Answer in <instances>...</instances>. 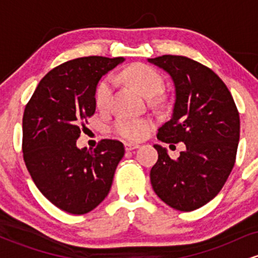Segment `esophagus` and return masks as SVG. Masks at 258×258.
Here are the masks:
<instances>
[{"mask_svg": "<svg viewBox=\"0 0 258 258\" xmlns=\"http://www.w3.org/2000/svg\"><path fill=\"white\" fill-rule=\"evenodd\" d=\"M137 148H139L138 144H133V143H125V149L127 150V152H131V150H133V149H137Z\"/></svg>", "mask_w": 258, "mask_h": 258, "instance_id": "esophagus-1", "label": "esophagus"}]
</instances>
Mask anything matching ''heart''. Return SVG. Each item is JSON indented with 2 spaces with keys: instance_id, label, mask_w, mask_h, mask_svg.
<instances>
[{
  "instance_id": "heart-1",
  "label": "heart",
  "mask_w": 258,
  "mask_h": 258,
  "mask_svg": "<svg viewBox=\"0 0 258 258\" xmlns=\"http://www.w3.org/2000/svg\"><path fill=\"white\" fill-rule=\"evenodd\" d=\"M117 79L123 80L127 84L137 88L143 96H156L164 88V79L155 68L147 64H133L122 70ZM112 91H114V79L111 76H105L98 82L94 91V103L100 110H106L110 106ZM152 127V122L147 119H132V117H120L115 121L112 130L127 141L137 142L147 136Z\"/></svg>"
}]
</instances>
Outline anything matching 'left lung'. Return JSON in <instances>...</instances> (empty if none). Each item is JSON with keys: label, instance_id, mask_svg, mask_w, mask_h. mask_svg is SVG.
<instances>
[{"label": "left lung", "instance_id": "left-lung-1", "mask_svg": "<svg viewBox=\"0 0 258 258\" xmlns=\"http://www.w3.org/2000/svg\"><path fill=\"white\" fill-rule=\"evenodd\" d=\"M170 74L176 100L170 121L159 128L165 143L185 144L177 160L155 144L150 171L156 195L179 211H193L220 193L235 164L240 117L226 84L210 68L183 55L148 59Z\"/></svg>", "mask_w": 258, "mask_h": 258}]
</instances>
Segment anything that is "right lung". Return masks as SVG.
Here are the masks:
<instances>
[{"label": "right lung", "mask_w": 258, "mask_h": 258, "mask_svg": "<svg viewBox=\"0 0 258 258\" xmlns=\"http://www.w3.org/2000/svg\"><path fill=\"white\" fill-rule=\"evenodd\" d=\"M123 60L92 55L65 61L41 80L25 106L26 168L38 190L68 214H87L105 199L125 155L123 144L114 139H102L93 150L76 147L96 111V86Z\"/></svg>", "instance_id": "add662e5"}]
</instances>
